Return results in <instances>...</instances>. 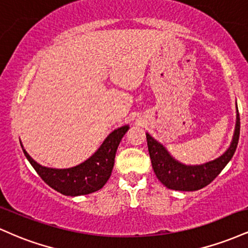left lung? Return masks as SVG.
I'll list each match as a JSON object with an SVG mask.
<instances>
[{
	"label": "left lung",
	"mask_w": 248,
	"mask_h": 248,
	"mask_svg": "<svg viewBox=\"0 0 248 248\" xmlns=\"http://www.w3.org/2000/svg\"><path fill=\"white\" fill-rule=\"evenodd\" d=\"M240 135V118L237 107V122L231 144L226 152L215 160L206 163L187 166L176 160L170 155L163 144L156 141L152 135L146 133L148 150H149L152 166L156 177L168 189L178 191H196L210 184L226 164L231 161L237 149Z\"/></svg>",
	"instance_id": "8db88e82"
}]
</instances>
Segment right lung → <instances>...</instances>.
I'll return each mask as SVG.
<instances>
[{"label":"right lung","mask_w":248,"mask_h":248,"mask_svg":"<svg viewBox=\"0 0 248 248\" xmlns=\"http://www.w3.org/2000/svg\"><path fill=\"white\" fill-rule=\"evenodd\" d=\"M128 129L129 124L116 128L105 139L98 150L86 161L81 162L78 166L65 168V169H56L37 163L25 152L22 142L21 146L25 157L47 186L62 195L76 197V196L88 195L98 191L107 183L114 167L116 149L120 144L122 136Z\"/></svg>","instance_id":"add662e5"}]
</instances>
